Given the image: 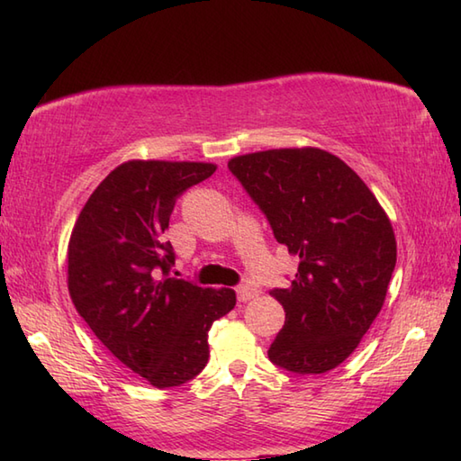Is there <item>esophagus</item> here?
<instances>
[{"label":"esophagus","instance_id":"obj_1","mask_svg":"<svg viewBox=\"0 0 461 461\" xmlns=\"http://www.w3.org/2000/svg\"><path fill=\"white\" fill-rule=\"evenodd\" d=\"M236 293H238V299L243 301V303L256 299V297L259 295V291H258L256 287H249V285H240V287H236Z\"/></svg>","mask_w":461,"mask_h":461}]
</instances>
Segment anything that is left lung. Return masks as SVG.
Listing matches in <instances>:
<instances>
[{
    "instance_id": "8db88e82",
    "label": "left lung",
    "mask_w": 461,
    "mask_h": 461,
    "mask_svg": "<svg viewBox=\"0 0 461 461\" xmlns=\"http://www.w3.org/2000/svg\"><path fill=\"white\" fill-rule=\"evenodd\" d=\"M266 215L273 236L299 258L287 289H273L285 325L269 360L295 375H322L352 355L382 309L396 240L375 194L337 156L279 149L228 162Z\"/></svg>"
}]
</instances>
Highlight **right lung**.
Returning <instances> with one entry per match:
<instances>
[{
	"label": "right lung",
	"mask_w": 461,
	"mask_h": 461,
	"mask_svg": "<svg viewBox=\"0 0 461 461\" xmlns=\"http://www.w3.org/2000/svg\"><path fill=\"white\" fill-rule=\"evenodd\" d=\"M213 164L131 160L99 184L67 251L68 293L103 345L156 388L185 384L208 365V330L236 307L233 289L170 277L164 241L176 200Z\"/></svg>",
	"instance_id": "right-lung-1"
}]
</instances>
